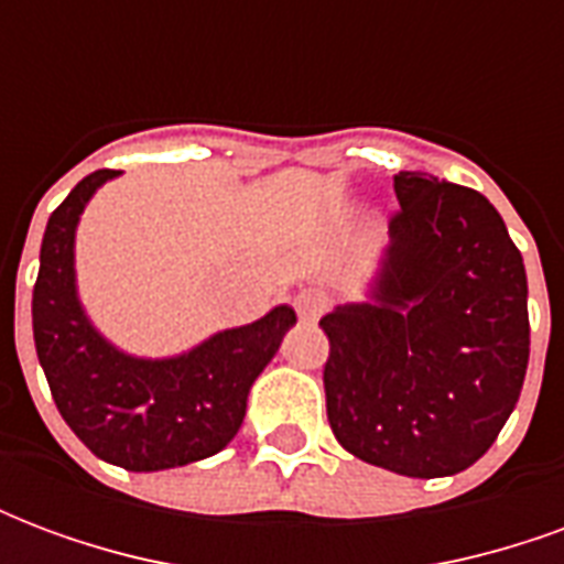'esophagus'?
I'll use <instances>...</instances> for the list:
<instances>
[{
  "label": "esophagus",
  "instance_id": "34e87169",
  "mask_svg": "<svg viewBox=\"0 0 564 564\" xmlns=\"http://www.w3.org/2000/svg\"><path fill=\"white\" fill-rule=\"evenodd\" d=\"M295 314L305 319V323H314V319L323 317V311L329 305V299L323 293H314V290H305V293H299L293 299Z\"/></svg>",
  "mask_w": 564,
  "mask_h": 564
}]
</instances>
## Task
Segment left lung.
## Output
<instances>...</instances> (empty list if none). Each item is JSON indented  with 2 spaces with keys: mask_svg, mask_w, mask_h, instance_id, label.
Returning <instances> with one entry per match:
<instances>
[{
  "mask_svg": "<svg viewBox=\"0 0 564 564\" xmlns=\"http://www.w3.org/2000/svg\"><path fill=\"white\" fill-rule=\"evenodd\" d=\"M402 208L375 302L319 319L326 416L356 459L447 477L492 447L529 366V286L489 198L423 172L395 174Z\"/></svg>",
  "mask_w": 564,
  "mask_h": 564,
  "instance_id": "1",
  "label": "left lung"
}]
</instances>
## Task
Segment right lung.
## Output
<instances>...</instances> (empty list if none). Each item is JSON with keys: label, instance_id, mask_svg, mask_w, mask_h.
<instances>
[{"label": "right lung", "instance_id": "add662e5", "mask_svg": "<svg viewBox=\"0 0 564 564\" xmlns=\"http://www.w3.org/2000/svg\"><path fill=\"white\" fill-rule=\"evenodd\" d=\"M115 169L87 174L51 214L32 290V338L56 411L99 456L162 471L220 453L241 429L247 392L295 323L290 305L217 332L174 359H135L105 341L75 293V226Z\"/></svg>", "mask_w": 564, "mask_h": 564}]
</instances>
